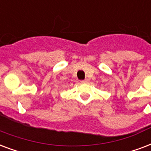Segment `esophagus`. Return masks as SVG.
Returning <instances> with one entry per match:
<instances>
[{"mask_svg": "<svg viewBox=\"0 0 151 151\" xmlns=\"http://www.w3.org/2000/svg\"><path fill=\"white\" fill-rule=\"evenodd\" d=\"M81 83H88V79H85V80L83 81H81Z\"/></svg>", "mask_w": 151, "mask_h": 151, "instance_id": "34e87169", "label": "esophagus"}]
</instances>
